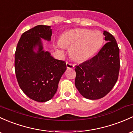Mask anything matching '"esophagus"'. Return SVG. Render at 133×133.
<instances>
[{"label": "esophagus", "instance_id": "1", "mask_svg": "<svg viewBox=\"0 0 133 133\" xmlns=\"http://www.w3.org/2000/svg\"><path fill=\"white\" fill-rule=\"evenodd\" d=\"M66 65L67 68H74V66H75V65H74V64L70 63L69 62H66Z\"/></svg>", "mask_w": 133, "mask_h": 133}]
</instances>
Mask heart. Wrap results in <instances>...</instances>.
Returning <instances> with one entry per match:
<instances>
[{"instance_id":"1","label":"heart","mask_w":133,"mask_h":133,"mask_svg":"<svg viewBox=\"0 0 133 133\" xmlns=\"http://www.w3.org/2000/svg\"><path fill=\"white\" fill-rule=\"evenodd\" d=\"M103 35L98 31L75 29L65 32L58 42V48L64 50L71 47L70 55L77 61H84L94 55L103 43Z\"/></svg>"}]
</instances>
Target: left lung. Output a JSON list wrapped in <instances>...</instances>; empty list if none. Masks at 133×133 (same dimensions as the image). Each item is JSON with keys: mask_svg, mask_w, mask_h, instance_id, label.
Listing matches in <instances>:
<instances>
[{"mask_svg": "<svg viewBox=\"0 0 133 133\" xmlns=\"http://www.w3.org/2000/svg\"><path fill=\"white\" fill-rule=\"evenodd\" d=\"M107 43L89 60L75 66V84L81 95L89 99L106 96L117 81L120 70L119 48L112 34L104 31Z\"/></svg>", "mask_w": 133, "mask_h": 133, "instance_id": "1", "label": "left lung"}]
</instances>
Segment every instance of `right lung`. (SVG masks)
Masks as SVG:
<instances>
[{"label":"right lung","instance_id":"add662e5","mask_svg":"<svg viewBox=\"0 0 133 133\" xmlns=\"http://www.w3.org/2000/svg\"><path fill=\"white\" fill-rule=\"evenodd\" d=\"M50 28L37 25L24 32L15 52V68L18 84L27 96L38 102H45L54 96L66 70L65 61L56 59L49 52L42 50L41 38L51 41ZM37 46L36 53L34 49Z\"/></svg>","mask_w":133,"mask_h":133}]
</instances>
